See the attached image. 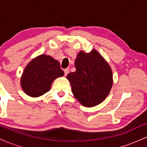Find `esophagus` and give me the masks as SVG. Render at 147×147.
I'll return each mask as SVG.
<instances>
[{
	"label": "esophagus",
	"instance_id": "1",
	"mask_svg": "<svg viewBox=\"0 0 147 147\" xmlns=\"http://www.w3.org/2000/svg\"><path fill=\"white\" fill-rule=\"evenodd\" d=\"M69 70H70V69L69 68H65V70H64V75H65V76H66L67 75H68V72H69Z\"/></svg>",
	"mask_w": 147,
	"mask_h": 147
}]
</instances>
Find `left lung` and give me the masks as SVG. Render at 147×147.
<instances>
[{"mask_svg": "<svg viewBox=\"0 0 147 147\" xmlns=\"http://www.w3.org/2000/svg\"><path fill=\"white\" fill-rule=\"evenodd\" d=\"M75 65L76 71L67 75L73 95L86 107L100 104L109 94L113 85L111 67L95 50L90 53L81 51Z\"/></svg>", "mask_w": 147, "mask_h": 147, "instance_id": "8db88e82", "label": "left lung"}]
</instances>
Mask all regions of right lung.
Instances as JSON below:
<instances>
[{"mask_svg": "<svg viewBox=\"0 0 147 147\" xmlns=\"http://www.w3.org/2000/svg\"><path fill=\"white\" fill-rule=\"evenodd\" d=\"M64 75L60 63L51 57L42 55L26 66L22 75L23 90L31 97H39L48 92L55 79Z\"/></svg>", "mask_w": 147, "mask_h": 147, "instance_id": "obj_1", "label": "right lung"}]
</instances>
